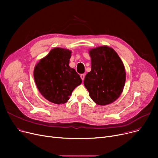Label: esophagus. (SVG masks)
Wrapping results in <instances>:
<instances>
[{
	"label": "esophagus",
	"mask_w": 158,
	"mask_h": 158,
	"mask_svg": "<svg viewBox=\"0 0 158 158\" xmlns=\"http://www.w3.org/2000/svg\"><path fill=\"white\" fill-rule=\"evenodd\" d=\"M81 79L83 81L84 79H85V74H81Z\"/></svg>",
	"instance_id": "34e87169"
}]
</instances>
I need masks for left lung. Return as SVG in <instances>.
Returning a JSON list of instances; mask_svg holds the SVG:
<instances>
[{
    "instance_id": "obj_1",
    "label": "left lung",
    "mask_w": 158,
    "mask_h": 158,
    "mask_svg": "<svg viewBox=\"0 0 158 158\" xmlns=\"http://www.w3.org/2000/svg\"><path fill=\"white\" fill-rule=\"evenodd\" d=\"M92 70L85 76L84 85L91 98L98 105L113 102L120 96L126 74L117 53L107 46L91 49Z\"/></svg>"
}]
</instances>
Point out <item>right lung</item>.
Listing matches in <instances>:
<instances>
[{
	"label": "right lung",
	"instance_id": "right-lung-1",
	"mask_svg": "<svg viewBox=\"0 0 158 158\" xmlns=\"http://www.w3.org/2000/svg\"><path fill=\"white\" fill-rule=\"evenodd\" d=\"M71 53L69 49L54 48L35 67L34 78L39 92L52 103H66L82 82L79 75L69 66Z\"/></svg>",
	"mask_w": 158,
	"mask_h": 158
}]
</instances>
